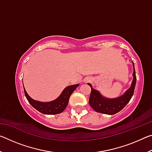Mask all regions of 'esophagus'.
<instances>
[{"label": "esophagus", "instance_id": "1", "mask_svg": "<svg viewBox=\"0 0 152 152\" xmlns=\"http://www.w3.org/2000/svg\"><path fill=\"white\" fill-rule=\"evenodd\" d=\"M90 81H91V78H88V77H86V78L84 79V82H85V83H87V82H88Z\"/></svg>", "mask_w": 152, "mask_h": 152}]
</instances>
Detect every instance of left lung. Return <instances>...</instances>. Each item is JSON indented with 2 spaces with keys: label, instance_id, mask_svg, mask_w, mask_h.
<instances>
[{
  "label": "left lung",
  "instance_id": "obj_1",
  "mask_svg": "<svg viewBox=\"0 0 152 152\" xmlns=\"http://www.w3.org/2000/svg\"><path fill=\"white\" fill-rule=\"evenodd\" d=\"M133 79L132 85L121 96L115 99H107L104 97L96 90L92 88V85L88 83L91 88V93L89 99V104L95 111L106 115H115L124 108L133 96L136 84V75L134 63L133 62Z\"/></svg>",
  "mask_w": 152,
  "mask_h": 152
}]
</instances>
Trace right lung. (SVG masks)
<instances>
[{"instance_id": "obj_1", "label": "right lung", "mask_w": 152, "mask_h": 152, "mask_svg": "<svg viewBox=\"0 0 152 152\" xmlns=\"http://www.w3.org/2000/svg\"><path fill=\"white\" fill-rule=\"evenodd\" d=\"M78 86L79 84H77L66 87L57 99L50 102H41L35 101L29 96L24 87L23 88L25 96H26L28 102L33 108H35L36 110H37L38 111L43 113V114L56 115L62 113L65 110L68 104L69 99H70L71 94Z\"/></svg>"}]
</instances>
